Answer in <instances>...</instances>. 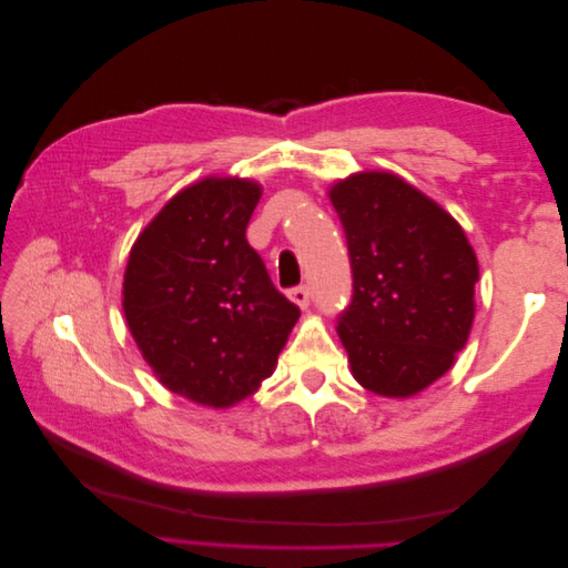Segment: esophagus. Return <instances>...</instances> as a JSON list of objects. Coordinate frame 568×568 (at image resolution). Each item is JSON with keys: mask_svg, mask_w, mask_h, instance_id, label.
<instances>
[{"mask_svg": "<svg viewBox=\"0 0 568 568\" xmlns=\"http://www.w3.org/2000/svg\"><path fill=\"white\" fill-rule=\"evenodd\" d=\"M288 298L294 301L301 311H305L307 305H311V291H307V286L305 284H301V286H294L288 291Z\"/></svg>", "mask_w": 568, "mask_h": 568, "instance_id": "obj_1", "label": "esophagus"}]
</instances>
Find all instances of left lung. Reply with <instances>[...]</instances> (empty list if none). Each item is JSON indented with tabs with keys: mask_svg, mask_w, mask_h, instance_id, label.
<instances>
[{
	"mask_svg": "<svg viewBox=\"0 0 568 568\" xmlns=\"http://www.w3.org/2000/svg\"><path fill=\"white\" fill-rule=\"evenodd\" d=\"M329 199L353 270L336 326L353 376L407 398L448 372L469 338L476 253L453 215L393 173L351 175Z\"/></svg>",
	"mask_w": 568,
	"mask_h": 568,
	"instance_id": "1",
	"label": "left lung"
}]
</instances>
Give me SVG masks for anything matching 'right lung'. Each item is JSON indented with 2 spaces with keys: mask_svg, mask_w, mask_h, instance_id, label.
Listing matches in <instances>:
<instances>
[{
  "mask_svg": "<svg viewBox=\"0 0 568 568\" xmlns=\"http://www.w3.org/2000/svg\"><path fill=\"white\" fill-rule=\"evenodd\" d=\"M261 194L248 180L205 178L170 199L130 251L132 338L161 384L199 405L251 395L301 317L246 242Z\"/></svg>",
  "mask_w": 568,
  "mask_h": 568,
  "instance_id": "obj_1",
  "label": "right lung"
}]
</instances>
